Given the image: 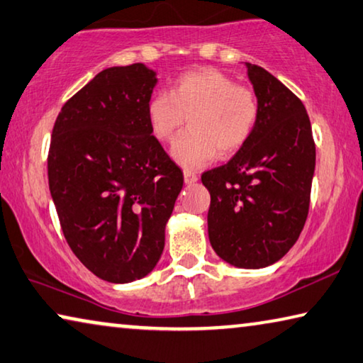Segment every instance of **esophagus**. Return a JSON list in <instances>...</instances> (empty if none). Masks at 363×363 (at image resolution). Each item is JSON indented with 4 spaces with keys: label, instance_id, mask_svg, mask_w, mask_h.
I'll return each mask as SVG.
<instances>
[{
    "label": "esophagus",
    "instance_id": "1",
    "mask_svg": "<svg viewBox=\"0 0 363 363\" xmlns=\"http://www.w3.org/2000/svg\"><path fill=\"white\" fill-rule=\"evenodd\" d=\"M199 181V176L191 169H184V182L186 184H195Z\"/></svg>",
    "mask_w": 363,
    "mask_h": 363
}]
</instances>
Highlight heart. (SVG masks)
Listing matches in <instances>:
<instances>
[{
  "label": "heart",
  "instance_id": "obj_1",
  "mask_svg": "<svg viewBox=\"0 0 363 363\" xmlns=\"http://www.w3.org/2000/svg\"><path fill=\"white\" fill-rule=\"evenodd\" d=\"M152 135L169 143L189 118L191 130L172 147L171 155L186 168H202L218 152H239L254 135L260 108L250 90L216 69H199L176 79L169 94L158 91L145 108Z\"/></svg>",
  "mask_w": 363,
  "mask_h": 363
}]
</instances>
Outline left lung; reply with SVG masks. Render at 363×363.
Here are the masks:
<instances>
[{
	"label": "left lung",
	"instance_id": "obj_1",
	"mask_svg": "<svg viewBox=\"0 0 363 363\" xmlns=\"http://www.w3.org/2000/svg\"><path fill=\"white\" fill-rule=\"evenodd\" d=\"M260 116L254 135L228 164L203 172L208 238L235 268L281 260L301 235L315 172L312 125L303 103L278 79L245 62Z\"/></svg>",
	"mask_w": 363,
	"mask_h": 363
}]
</instances>
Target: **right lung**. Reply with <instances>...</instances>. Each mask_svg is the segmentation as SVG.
I'll return each mask as SVG.
<instances>
[{"mask_svg":"<svg viewBox=\"0 0 363 363\" xmlns=\"http://www.w3.org/2000/svg\"><path fill=\"white\" fill-rule=\"evenodd\" d=\"M157 82L143 62L105 69L61 108L51 135L48 184L62 233L108 283L157 267L184 184L147 123Z\"/></svg>","mask_w":363,"mask_h":363,"instance_id":"add662e5","label":"right lung"}]
</instances>
